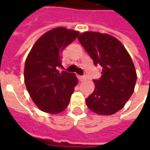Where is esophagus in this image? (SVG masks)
Masks as SVG:
<instances>
[{
  "label": "esophagus",
  "instance_id": "esophagus-1",
  "mask_svg": "<svg viewBox=\"0 0 150 150\" xmlns=\"http://www.w3.org/2000/svg\"><path fill=\"white\" fill-rule=\"evenodd\" d=\"M79 79H80V81H85L86 77L85 76H79Z\"/></svg>",
  "mask_w": 150,
  "mask_h": 150
}]
</instances>
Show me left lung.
I'll return each instance as SVG.
<instances>
[{"instance_id": "1", "label": "left lung", "mask_w": 150, "mask_h": 150, "mask_svg": "<svg viewBox=\"0 0 150 150\" xmlns=\"http://www.w3.org/2000/svg\"><path fill=\"white\" fill-rule=\"evenodd\" d=\"M94 65L102 66V76L86 104L98 115H112L122 109L132 96L136 80L134 64L118 39L107 33L85 32L78 37Z\"/></svg>"}]
</instances>
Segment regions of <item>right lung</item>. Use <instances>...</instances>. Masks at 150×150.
Wrapping results in <instances>:
<instances>
[{
  "mask_svg": "<svg viewBox=\"0 0 150 150\" xmlns=\"http://www.w3.org/2000/svg\"><path fill=\"white\" fill-rule=\"evenodd\" d=\"M79 32L58 26L44 33L35 42L24 67L26 89L42 112L60 113L66 109L78 79L74 73L59 71L63 49Z\"/></svg>",
  "mask_w": 150,
  "mask_h": 150,
  "instance_id": "right-lung-1",
  "label": "right lung"
}]
</instances>
